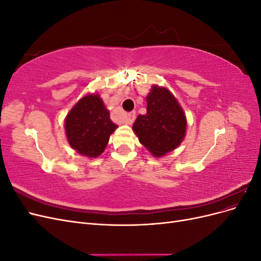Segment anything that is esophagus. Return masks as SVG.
Returning a JSON list of instances; mask_svg holds the SVG:
<instances>
[{"label":"esophagus","instance_id":"34e87169","mask_svg":"<svg viewBox=\"0 0 261 261\" xmlns=\"http://www.w3.org/2000/svg\"><path fill=\"white\" fill-rule=\"evenodd\" d=\"M135 117H136V113L135 112H130V113H128L127 115H126L125 122L127 123V124H133L134 121H135Z\"/></svg>","mask_w":261,"mask_h":261}]
</instances>
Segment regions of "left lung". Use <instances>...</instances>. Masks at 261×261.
I'll use <instances>...</instances> for the list:
<instances>
[{
    "instance_id": "left-lung-1",
    "label": "left lung",
    "mask_w": 261,
    "mask_h": 261,
    "mask_svg": "<svg viewBox=\"0 0 261 261\" xmlns=\"http://www.w3.org/2000/svg\"><path fill=\"white\" fill-rule=\"evenodd\" d=\"M146 100L147 113L137 116L133 130L150 153L162 156L183 141L186 116L176 98L164 87L152 86Z\"/></svg>"
}]
</instances>
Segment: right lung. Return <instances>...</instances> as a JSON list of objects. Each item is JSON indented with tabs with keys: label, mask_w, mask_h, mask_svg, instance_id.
<instances>
[{
	"label": "right lung",
	"mask_w": 261,
	"mask_h": 261,
	"mask_svg": "<svg viewBox=\"0 0 261 261\" xmlns=\"http://www.w3.org/2000/svg\"><path fill=\"white\" fill-rule=\"evenodd\" d=\"M65 132L69 146L78 153L97 158L109 143L111 134L117 128L98 93L83 97L65 118Z\"/></svg>",
	"instance_id": "1"
}]
</instances>
